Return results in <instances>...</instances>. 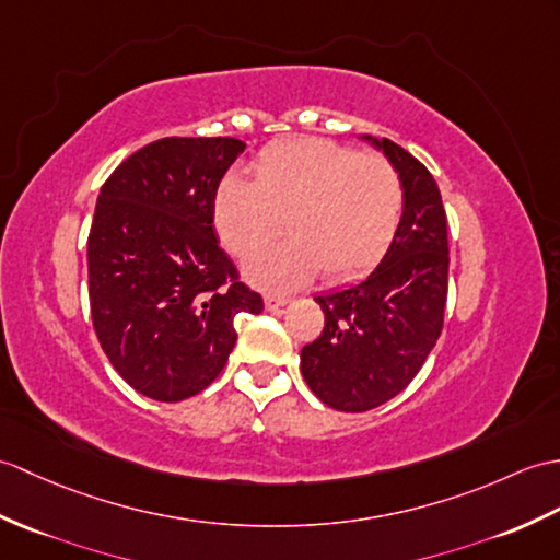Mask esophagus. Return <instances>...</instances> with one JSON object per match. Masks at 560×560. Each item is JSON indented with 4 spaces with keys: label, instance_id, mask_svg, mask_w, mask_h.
Wrapping results in <instances>:
<instances>
[{
    "label": "esophagus",
    "instance_id": "1",
    "mask_svg": "<svg viewBox=\"0 0 560 560\" xmlns=\"http://www.w3.org/2000/svg\"><path fill=\"white\" fill-rule=\"evenodd\" d=\"M289 303H291V298H285V295H275V293L265 295V307L267 310H279V307L289 305Z\"/></svg>",
    "mask_w": 560,
    "mask_h": 560
}]
</instances>
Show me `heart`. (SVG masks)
<instances>
[{
  "mask_svg": "<svg viewBox=\"0 0 560 560\" xmlns=\"http://www.w3.org/2000/svg\"><path fill=\"white\" fill-rule=\"evenodd\" d=\"M402 214V184L380 154H358L322 138H291L259 154L255 180H221L212 221L219 241L248 257L275 241L285 219L291 241L245 265L267 289H298L322 275L348 281L392 245Z\"/></svg>",
  "mask_w": 560,
  "mask_h": 560,
  "instance_id": "heart-1",
  "label": "heart"
}]
</instances>
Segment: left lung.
<instances>
[{
    "label": "left lung",
    "instance_id": "1",
    "mask_svg": "<svg viewBox=\"0 0 560 560\" xmlns=\"http://www.w3.org/2000/svg\"><path fill=\"white\" fill-rule=\"evenodd\" d=\"M360 138L398 172L402 214L365 279L315 298L324 329L301 350V372L312 394L343 412L372 410L412 382L444 327L448 291L446 212L434 176L388 138Z\"/></svg>",
    "mask_w": 560,
    "mask_h": 560
}]
</instances>
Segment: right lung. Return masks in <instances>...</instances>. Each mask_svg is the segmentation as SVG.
I'll use <instances>...</instances> for the list:
<instances>
[{
    "label": "right lung",
    "mask_w": 560,
    "mask_h": 560,
    "mask_svg": "<svg viewBox=\"0 0 560 560\" xmlns=\"http://www.w3.org/2000/svg\"><path fill=\"white\" fill-rule=\"evenodd\" d=\"M243 150L236 138H162L100 190L88 236L95 334L124 382L152 400L205 392L236 346L233 319L265 310L212 221L219 180Z\"/></svg>",
    "instance_id": "right-lung-1"
}]
</instances>
